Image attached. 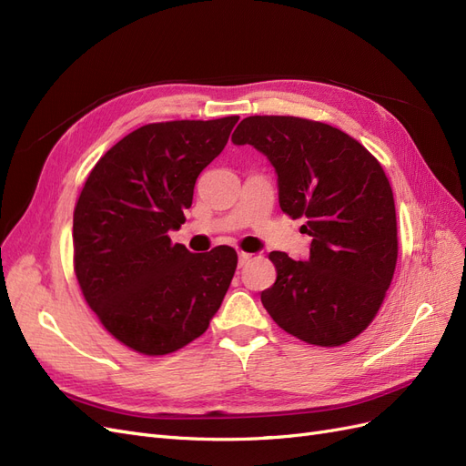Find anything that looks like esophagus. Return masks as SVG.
Segmentation results:
<instances>
[{
	"instance_id": "34e87169",
	"label": "esophagus",
	"mask_w": 466,
	"mask_h": 466,
	"mask_svg": "<svg viewBox=\"0 0 466 466\" xmlns=\"http://www.w3.org/2000/svg\"><path fill=\"white\" fill-rule=\"evenodd\" d=\"M249 259H251V253H246V251H239L238 253V267L242 268L246 263H249Z\"/></svg>"
}]
</instances>
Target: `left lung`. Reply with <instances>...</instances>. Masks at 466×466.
<instances>
[{"label": "left lung", "instance_id": "8db88e82", "mask_svg": "<svg viewBox=\"0 0 466 466\" xmlns=\"http://www.w3.org/2000/svg\"><path fill=\"white\" fill-rule=\"evenodd\" d=\"M273 164L280 208L306 218L304 261L271 251L277 280L261 292L284 331L340 347L371 323L397 265V217L389 179L344 131L294 116H249L232 135Z\"/></svg>", "mask_w": 466, "mask_h": 466}]
</instances>
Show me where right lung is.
I'll return each instance as SVG.
<instances>
[{"instance_id":"right-lung-1","label":"right lung","mask_w":466,"mask_h":466,"mask_svg":"<svg viewBox=\"0 0 466 466\" xmlns=\"http://www.w3.org/2000/svg\"><path fill=\"white\" fill-rule=\"evenodd\" d=\"M238 116L148 124L88 174L73 213L75 275L86 304L119 342L147 356L201 337L227 294L238 255L172 244L198 176L227 147Z\"/></svg>"}]
</instances>
